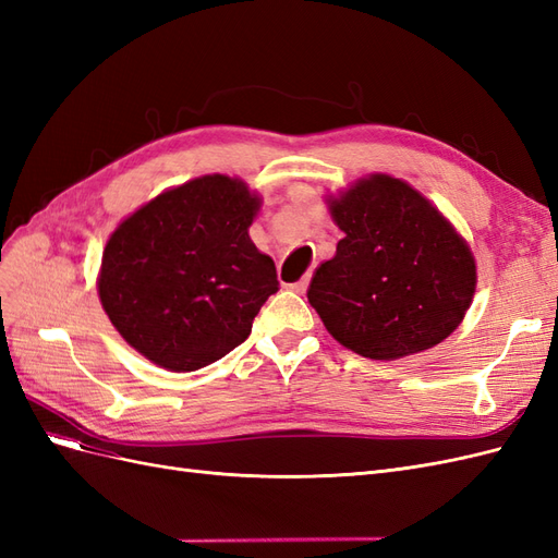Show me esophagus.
<instances>
[{
	"label": "esophagus",
	"instance_id": "34e87169",
	"mask_svg": "<svg viewBox=\"0 0 558 558\" xmlns=\"http://www.w3.org/2000/svg\"><path fill=\"white\" fill-rule=\"evenodd\" d=\"M307 286H310V277H302L300 281H295V283H291V289L295 291V293H305L307 291Z\"/></svg>",
	"mask_w": 558,
	"mask_h": 558
}]
</instances>
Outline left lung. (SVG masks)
Returning a JSON list of instances; mask_svg holds the SVG:
<instances>
[{"instance_id": "left-lung-1", "label": "left lung", "mask_w": 558, "mask_h": 558, "mask_svg": "<svg viewBox=\"0 0 558 558\" xmlns=\"http://www.w3.org/2000/svg\"><path fill=\"white\" fill-rule=\"evenodd\" d=\"M330 214L344 238L316 267L307 298L337 342L396 361L459 328L475 293V258L424 195L373 174L335 197Z\"/></svg>"}]
</instances>
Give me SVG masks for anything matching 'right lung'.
Segmentation results:
<instances>
[{
	"label": "right lung",
	"instance_id": "1",
	"mask_svg": "<svg viewBox=\"0 0 558 558\" xmlns=\"http://www.w3.org/2000/svg\"><path fill=\"white\" fill-rule=\"evenodd\" d=\"M258 207L242 181L214 174L158 195L116 228L97 289L130 347L193 373L246 340L279 291L275 260L248 238Z\"/></svg>",
	"mask_w": 558,
	"mask_h": 558
}]
</instances>
